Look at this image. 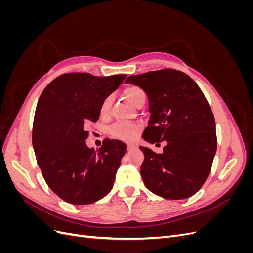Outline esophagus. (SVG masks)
<instances>
[{"label": "esophagus", "instance_id": "34e87169", "mask_svg": "<svg viewBox=\"0 0 253 253\" xmlns=\"http://www.w3.org/2000/svg\"><path fill=\"white\" fill-rule=\"evenodd\" d=\"M126 149H127L128 152H129V151H133V150L135 149V145H134V144H127V145H126Z\"/></svg>", "mask_w": 253, "mask_h": 253}]
</instances>
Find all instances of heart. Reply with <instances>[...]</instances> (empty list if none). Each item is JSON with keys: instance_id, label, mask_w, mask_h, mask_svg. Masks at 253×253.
I'll list each match as a JSON object with an SVG mask.
<instances>
[{"instance_id": "b5f03b06", "label": "heart", "mask_w": 253, "mask_h": 253, "mask_svg": "<svg viewBox=\"0 0 253 253\" xmlns=\"http://www.w3.org/2000/svg\"><path fill=\"white\" fill-rule=\"evenodd\" d=\"M125 95L128 99V101L133 105L138 106L140 103L145 102V93L144 90L136 85H129L126 87ZM112 105V96H106L100 105V113L102 115H106L110 112ZM141 131V126L138 124H126V122H121V124L115 125L111 128V136L114 138H118L122 140H133L139 132Z\"/></svg>"}]
</instances>
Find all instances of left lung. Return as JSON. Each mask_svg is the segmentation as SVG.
<instances>
[{"label":"left lung","instance_id":"obj_1","mask_svg":"<svg viewBox=\"0 0 253 253\" xmlns=\"http://www.w3.org/2000/svg\"><path fill=\"white\" fill-rule=\"evenodd\" d=\"M126 82L141 87L149 98L151 116L143 139L167 141L163 154L139 147L145 187L167 200L194 195L209 176L217 148L215 120L202 89L172 68L129 76Z\"/></svg>","mask_w":253,"mask_h":253}]
</instances>
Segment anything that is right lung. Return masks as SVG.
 Here are the masks:
<instances>
[{
    "label": "right lung",
    "instance_id": "1",
    "mask_svg": "<svg viewBox=\"0 0 253 253\" xmlns=\"http://www.w3.org/2000/svg\"><path fill=\"white\" fill-rule=\"evenodd\" d=\"M126 75L98 77L67 73L53 79L38 100L33 147L47 186L61 200L88 205L110 193L126 145L105 139L98 150L87 148V126L100 116L103 99Z\"/></svg>",
    "mask_w": 253,
    "mask_h": 253
}]
</instances>
